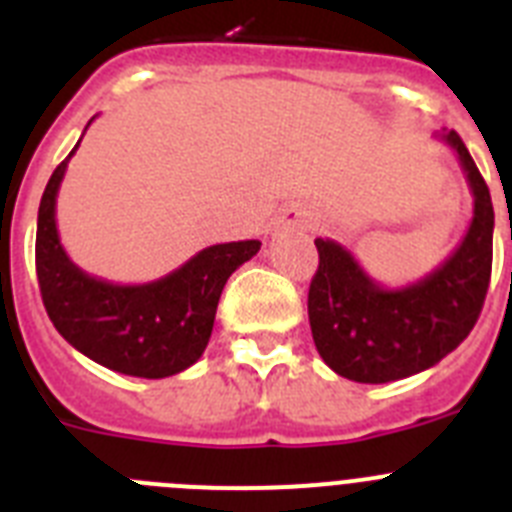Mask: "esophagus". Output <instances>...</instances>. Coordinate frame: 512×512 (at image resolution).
<instances>
[{
    "label": "esophagus",
    "instance_id": "esophagus-1",
    "mask_svg": "<svg viewBox=\"0 0 512 512\" xmlns=\"http://www.w3.org/2000/svg\"><path fill=\"white\" fill-rule=\"evenodd\" d=\"M312 225V212L307 207H287L282 215L277 217V223H274V230L277 233H287V230H307Z\"/></svg>",
    "mask_w": 512,
    "mask_h": 512
}]
</instances>
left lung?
<instances>
[{
  "instance_id": "left-lung-1",
  "label": "left lung",
  "mask_w": 512,
  "mask_h": 512,
  "mask_svg": "<svg viewBox=\"0 0 512 512\" xmlns=\"http://www.w3.org/2000/svg\"><path fill=\"white\" fill-rule=\"evenodd\" d=\"M459 158L474 212L459 246L431 274L384 287L330 238H315L320 264L310 282L307 315L325 364L361 384L413 377L451 354L477 323L492 271L490 189L454 130L436 135Z\"/></svg>"
}]
</instances>
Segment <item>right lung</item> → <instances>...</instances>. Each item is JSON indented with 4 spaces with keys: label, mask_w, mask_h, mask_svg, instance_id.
Returning <instances> with one entry per match:
<instances>
[{
    "label": "right lung",
    "mask_w": 512,
    "mask_h": 512,
    "mask_svg": "<svg viewBox=\"0 0 512 512\" xmlns=\"http://www.w3.org/2000/svg\"><path fill=\"white\" fill-rule=\"evenodd\" d=\"M79 143L48 179L38 210L35 271L48 318L79 354L112 372L143 379L184 372L205 354L225 282L261 241L215 243L146 284L92 277L69 259L56 225L58 189Z\"/></svg>",
    "instance_id": "obj_1"
}]
</instances>
